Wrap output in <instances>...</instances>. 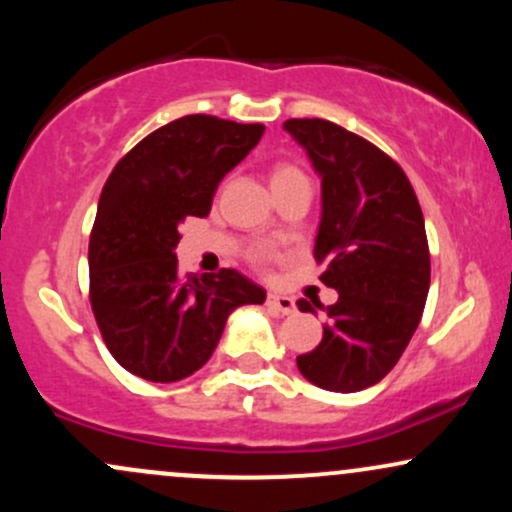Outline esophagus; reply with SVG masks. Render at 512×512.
I'll list each match as a JSON object with an SVG mask.
<instances>
[{"mask_svg":"<svg viewBox=\"0 0 512 512\" xmlns=\"http://www.w3.org/2000/svg\"><path fill=\"white\" fill-rule=\"evenodd\" d=\"M267 306L274 308L277 313H282V316H291V313L296 311L294 299L284 294H267Z\"/></svg>","mask_w":512,"mask_h":512,"instance_id":"1","label":"esophagus"}]
</instances>
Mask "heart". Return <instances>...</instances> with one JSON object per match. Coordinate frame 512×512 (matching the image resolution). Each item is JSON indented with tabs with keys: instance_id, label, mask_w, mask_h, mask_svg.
I'll use <instances>...</instances> for the list:
<instances>
[{
	"instance_id": "obj_1",
	"label": "heart",
	"mask_w": 512,
	"mask_h": 512,
	"mask_svg": "<svg viewBox=\"0 0 512 512\" xmlns=\"http://www.w3.org/2000/svg\"><path fill=\"white\" fill-rule=\"evenodd\" d=\"M296 179H303V174L296 170L294 165H289V162H277V165L272 167V174H269V182H272V189L282 187V184L296 182Z\"/></svg>"
}]
</instances>
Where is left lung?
Instances as JSON below:
<instances>
[{"label":"left lung","mask_w":512,"mask_h":512,"mask_svg":"<svg viewBox=\"0 0 512 512\" xmlns=\"http://www.w3.org/2000/svg\"><path fill=\"white\" fill-rule=\"evenodd\" d=\"M284 131L320 177V226L313 255L320 282L338 291L325 311L323 340L296 357L325 391L379 384L411 342L430 289L423 211L406 172L369 140L333 121L289 119ZM299 311L316 313L306 299Z\"/></svg>","instance_id":"8db88e82"}]
</instances>
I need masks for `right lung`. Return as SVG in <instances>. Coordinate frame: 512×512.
<instances>
[{
    "mask_svg": "<svg viewBox=\"0 0 512 512\" xmlns=\"http://www.w3.org/2000/svg\"><path fill=\"white\" fill-rule=\"evenodd\" d=\"M262 133V123L182 116L123 155L101 189L89 301L109 352L140 379L192 376L209 362L230 313L267 299L235 269L182 277L174 255L184 218L209 216L221 179Z\"/></svg>",
    "mask_w": 512,
    "mask_h": 512,
    "instance_id": "add662e5",
    "label": "right lung"
}]
</instances>
